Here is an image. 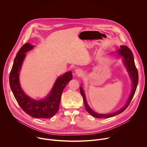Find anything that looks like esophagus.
Returning <instances> with one entry per match:
<instances>
[{
    "mask_svg": "<svg viewBox=\"0 0 147 147\" xmlns=\"http://www.w3.org/2000/svg\"><path fill=\"white\" fill-rule=\"evenodd\" d=\"M76 74H78V75H80L81 73V70L80 69H77L76 70Z\"/></svg>",
    "mask_w": 147,
    "mask_h": 147,
    "instance_id": "esophagus-1",
    "label": "esophagus"
}]
</instances>
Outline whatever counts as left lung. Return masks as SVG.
<instances>
[{
    "instance_id": "8db88e82",
    "label": "left lung",
    "mask_w": 147,
    "mask_h": 147,
    "mask_svg": "<svg viewBox=\"0 0 147 147\" xmlns=\"http://www.w3.org/2000/svg\"><path fill=\"white\" fill-rule=\"evenodd\" d=\"M120 48L117 51V52L120 56L123 57L124 64L125 66L127 67V71H129V74L132 79V81H133L132 91L131 92V94L129 96V98L126 104L125 105V106L123 108H121L120 110H119L116 112H114L113 113H111V114H108V115H103V114H99V113H95L89 107L88 105L86 99L84 92L82 88L80 87V91L81 94L83 98V100H84V103L86 109L87 111L90 114H91L92 116H94L95 117H96V118H109V117H113L115 115H117L118 114L122 113L129 107V104L130 103V102L134 95V94L136 92L137 84L138 82V74L137 69L135 65L133 54L131 51L130 50V49L129 48H128L127 46H121V47H120Z\"/></svg>"
}]
</instances>
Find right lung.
<instances>
[{
	"label": "right lung",
	"instance_id": "obj_1",
	"mask_svg": "<svg viewBox=\"0 0 147 147\" xmlns=\"http://www.w3.org/2000/svg\"><path fill=\"white\" fill-rule=\"evenodd\" d=\"M29 43L20 49L14 59L9 76V82L13 94L20 107L28 115L35 118L48 119L53 116L58 111L61 96L64 88L72 79L71 71L59 77L49 95L42 100H34L27 96L20 87L18 75L26 53L33 48Z\"/></svg>",
	"mask_w": 147,
	"mask_h": 147
}]
</instances>
